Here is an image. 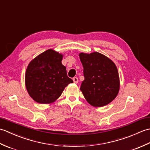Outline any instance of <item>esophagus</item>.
Masks as SVG:
<instances>
[{"mask_svg":"<svg viewBox=\"0 0 150 150\" xmlns=\"http://www.w3.org/2000/svg\"><path fill=\"white\" fill-rule=\"evenodd\" d=\"M73 81L75 82V83H76V84L78 83V78L77 77H73Z\"/></svg>","mask_w":150,"mask_h":150,"instance_id":"1","label":"esophagus"}]
</instances>
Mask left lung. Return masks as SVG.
I'll use <instances>...</instances> for the list:
<instances>
[{"mask_svg": "<svg viewBox=\"0 0 150 150\" xmlns=\"http://www.w3.org/2000/svg\"><path fill=\"white\" fill-rule=\"evenodd\" d=\"M84 68V80L81 90L86 100L94 107L110 104L120 89L119 72L110 59L98 52L79 53Z\"/></svg>", "mask_w": 150, "mask_h": 150, "instance_id": "obj_1", "label": "left lung"}]
</instances>
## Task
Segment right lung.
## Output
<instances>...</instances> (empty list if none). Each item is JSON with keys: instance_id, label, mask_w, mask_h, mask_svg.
<instances>
[{"instance_id": "1", "label": "right lung", "mask_w": 150, "mask_h": 150, "mask_svg": "<svg viewBox=\"0 0 150 150\" xmlns=\"http://www.w3.org/2000/svg\"><path fill=\"white\" fill-rule=\"evenodd\" d=\"M63 55L52 49L33 59L25 74V85L28 94L40 104H51L58 99L64 88L73 82L67 75L62 65Z\"/></svg>"}]
</instances>
